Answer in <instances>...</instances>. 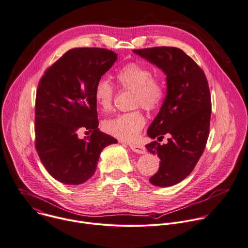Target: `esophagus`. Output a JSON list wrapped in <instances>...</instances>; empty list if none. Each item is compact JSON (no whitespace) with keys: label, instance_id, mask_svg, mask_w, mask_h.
<instances>
[{"label":"esophagus","instance_id":"obj_1","mask_svg":"<svg viewBox=\"0 0 248 248\" xmlns=\"http://www.w3.org/2000/svg\"><path fill=\"white\" fill-rule=\"evenodd\" d=\"M128 146H129V148L133 152H135L137 154H145L146 153V149L142 145H139V144H128Z\"/></svg>","mask_w":248,"mask_h":248}]
</instances>
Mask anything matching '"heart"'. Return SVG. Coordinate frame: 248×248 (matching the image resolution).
<instances>
[{
    "label": "heart",
    "mask_w": 248,
    "mask_h": 248,
    "mask_svg": "<svg viewBox=\"0 0 248 248\" xmlns=\"http://www.w3.org/2000/svg\"><path fill=\"white\" fill-rule=\"evenodd\" d=\"M117 79L123 90L134 91V105L146 110L156 109L162 101L164 89L160 78L153 76L150 67L129 62L120 69ZM115 89L106 78H100L94 88V99L103 111L113 107ZM145 118L140 111H133L106 120L103 124L105 131L123 141H134L145 125Z\"/></svg>",
    "instance_id": "obj_1"
}]
</instances>
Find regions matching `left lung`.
Returning a JSON list of instances; mask_svg holds the SVG:
<instances>
[{
	"instance_id": "obj_1",
	"label": "left lung",
	"mask_w": 248,
	"mask_h": 248,
	"mask_svg": "<svg viewBox=\"0 0 248 248\" xmlns=\"http://www.w3.org/2000/svg\"><path fill=\"white\" fill-rule=\"evenodd\" d=\"M133 52L167 76V96L147 134L158 141L170 137L167 144L153 141L146 148L160 159L151 184L173 186L193 171L204 151L211 116L208 82L201 67L180 48L156 46Z\"/></svg>"
}]
</instances>
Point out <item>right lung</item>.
<instances>
[{"label": "right lung", "instance_id": "1", "mask_svg": "<svg viewBox=\"0 0 248 248\" xmlns=\"http://www.w3.org/2000/svg\"><path fill=\"white\" fill-rule=\"evenodd\" d=\"M117 57L106 48H73L40 80L35 106L36 150L47 172L63 184L88 181L96 170L102 150L118 142L99 130L94 99L96 82ZM80 130L92 133L81 140Z\"/></svg>", "mask_w": 248, "mask_h": 248}]
</instances>
